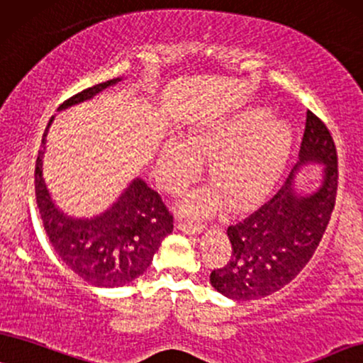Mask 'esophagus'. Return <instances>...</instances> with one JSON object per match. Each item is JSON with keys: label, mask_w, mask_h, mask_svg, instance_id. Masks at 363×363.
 <instances>
[{"label": "esophagus", "mask_w": 363, "mask_h": 363, "mask_svg": "<svg viewBox=\"0 0 363 363\" xmlns=\"http://www.w3.org/2000/svg\"><path fill=\"white\" fill-rule=\"evenodd\" d=\"M177 228L181 231L187 233V235H196V233L203 231V226L199 223H192V221H186V219H179L177 221Z\"/></svg>", "instance_id": "esophagus-1"}]
</instances>
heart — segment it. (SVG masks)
<instances>
[{"mask_svg": "<svg viewBox=\"0 0 363 363\" xmlns=\"http://www.w3.org/2000/svg\"><path fill=\"white\" fill-rule=\"evenodd\" d=\"M293 149V132L268 110L247 108L192 130L189 140L174 137L159 155L164 187L179 192L201 172V157H211L209 177L214 186L196 191L182 203L189 214H209L226 199L240 209L256 203L281 176Z\"/></svg>", "mask_w": 363, "mask_h": 363, "instance_id": "1", "label": "heart"}]
</instances>
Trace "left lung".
<instances>
[{
	"mask_svg": "<svg viewBox=\"0 0 363 363\" xmlns=\"http://www.w3.org/2000/svg\"><path fill=\"white\" fill-rule=\"evenodd\" d=\"M308 162L325 164L324 182L318 191L300 196L292 177L298 167ZM337 186L338 159L332 134L308 110L300 162L277 194L228 228L231 258L211 272V284L238 301L259 300L281 290L305 268L322 241Z\"/></svg>",
	"mask_w": 363,
	"mask_h": 363,
	"instance_id": "left-lung-1",
	"label": "left lung"
}]
</instances>
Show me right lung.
I'll return each mask as SVG.
<instances>
[{
    "mask_svg": "<svg viewBox=\"0 0 363 363\" xmlns=\"http://www.w3.org/2000/svg\"><path fill=\"white\" fill-rule=\"evenodd\" d=\"M107 80L75 94L60 108L84 102L117 84ZM50 118L35 166V194L41 221L55 251L63 263L95 286H123L139 278L152 263L155 251L174 229V216L169 213L157 191L142 179H135L118 201L94 219H75L60 213L45 186L41 157L45 152Z\"/></svg>",
    "mask_w": 363,
    "mask_h": 363,
    "instance_id": "obj_1",
    "label": "right lung"
}]
</instances>
